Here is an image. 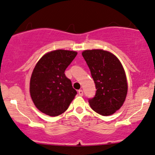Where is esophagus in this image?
<instances>
[{"label":"esophagus","mask_w":155,"mask_h":155,"mask_svg":"<svg viewBox=\"0 0 155 155\" xmlns=\"http://www.w3.org/2000/svg\"><path fill=\"white\" fill-rule=\"evenodd\" d=\"M78 94H79L80 96H83V91L82 89L78 90Z\"/></svg>","instance_id":"1"}]
</instances>
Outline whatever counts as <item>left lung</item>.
Instances as JSON below:
<instances>
[{"mask_svg": "<svg viewBox=\"0 0 155 155\" xmlns=\"http://www.w3.org/2000/svg\"><path fill=\"white\" fill-rule=\"evenodd\" d=\"M83 57L91 71L96 94L88 100L91 107L102 116H110L121 107L127 94L124 69L116 55L103 50H87Z\"/></svg>", "mask_w": 155, "mask_h": 155, "instance_id": "8db88e82", "label": "left lung"}]
</instances>
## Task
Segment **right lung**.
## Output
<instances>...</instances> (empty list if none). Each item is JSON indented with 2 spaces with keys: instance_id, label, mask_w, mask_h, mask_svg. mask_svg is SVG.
<instances>
[{
  "instance_id": "obj_1",
  "label": "right lung",
  "mask_w": 155,
  "mask_h": 155,
  "mask_svg": "<svg viewBox=\"0 0 155 155\" xmlns=\"http://www.w3.org/2000/svg\"><path fill=\"white\" fill-rule=\"evenodd\" d=\"M78 53L56 50L46 53L34 67L30 81V94L39 110L57 116L67 110L77 94L64 72Z\"/></svg>"
}]
</instances>
